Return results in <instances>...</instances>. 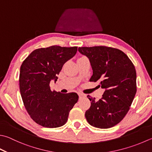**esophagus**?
Wrapping results in <instances>:
<instances>
[{"label": "esophagus", "instance_id": "obj_1", "mask_svg": "<svg viewBox=\"0 0 152 152\" xmlns=\"http://www.w3.org/2000/svg\"><path fill=\"white\" fill-rule=\"evenodd\" d=\"M78 94H79V98H80V99H84V98H85V97H86V95H85V94H83V93H78Z\"/></svg>", "mask_w": 152, "mask_h": 152}]
</instances>
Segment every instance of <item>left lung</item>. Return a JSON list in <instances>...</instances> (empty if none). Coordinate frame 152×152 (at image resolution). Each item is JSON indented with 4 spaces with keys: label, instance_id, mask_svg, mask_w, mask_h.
<instances>
[{
    "label": "left lung",
    "instance_id": "8db88e82",
    "mask_svg": "<svg viewBox=\"0 0 152 152\" xmlns=\"http://www.w3.org/2000/svg\"><path fill=\"white\" fill-rule=\"evenodd\" d=\"M78 50L89 59L93 69L90 81H99L105 89L99 101L87 96L91 104L85 113L86 119L94 127H113L127 114L136 93L134 65L123 51L116 48L81 47Z\"/></svg>",
    "mask_w": 152,
    "mask_h": 152
}]
</instances>
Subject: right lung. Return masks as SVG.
I'll list each match as a JSON object with an SVG mask.
<instances>
[{
    "label": "right lung",
    "instance_id": "1",
    "mask_svg": "<svg viewBox=\"0 0 152 152\" xmlns=\"http://www.w3.org/2000/svg\"><path fill=\"white\" fill-rule=\"evenodd\" d=\"M77 47L52 45L33 51L23 61L20 71V91L24 107L33 121L45 128L66 123L69 113L78 101L76 93L51 91L63 65L75 55Z\"/></svg>",
    "mask_w": 152,
    "mask_h": 152
}]
</instances>
